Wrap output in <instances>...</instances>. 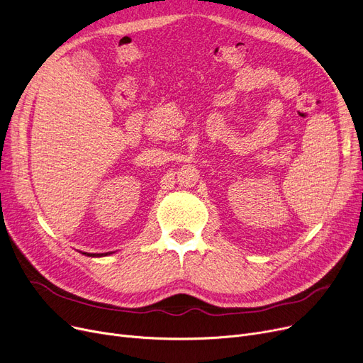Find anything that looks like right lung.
Instances as JSON below:
<instances>
[{
  "label": "right lung",
  "instance_id": "1",
  "mask_svg": "<svg viewBox=\"0 0 363 363\" xmlns=\"http://www.w3.org/2000/svg\"><path fill=\"white\" fill-rule=\"evenodd\" d=\"M86 255V252H84ZM86 256H92V257H95V256H104V255H86Z\"/></svg>",
  "mask_w": 363,
  "mask_h": 363
}]
</instances>
